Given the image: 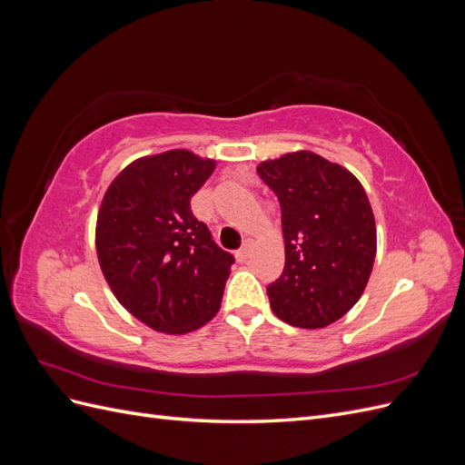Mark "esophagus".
Masks as SVG:
<instances>
[{"mask_svg": "<svg viewBox=\"0 0 465 465\" xmlns=\"http://www.w3.org/2000/svg\"><path fill=\"white\" fill-rule=\"evenodd\" d=\"M250 252H252V242L246 241L241 250H236V260L238 262H246L250 258Z\"/></svg>", "mask_w": 465, "mask_h": 465, "instance_id": "obj_1", "label": "esophagus"}]
</instances>
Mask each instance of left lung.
<instances>
[{"label": "left lung", "mask_w": 465, "mask_h": 465, "mask_svg": "<svg viewBox=\"0 0 465 465\" xmlns=\"http://www.w3.org/2000/svg\"><path fill=\"white\" fill-rule=\"evenodd\" d=\"M258 174L281 203L285 270L267 287L272 311L291 326L320 330L362 297L376 258V223L362 184L312 151L262 161Z\"/></svg>", "instance_id": "8db88e82"}]
</instances>
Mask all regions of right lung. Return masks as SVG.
<instances>
[{"label":"right lung","mask_w":465,"mask_h":465,"mask_svg":"<svg viewBox=\"0 0 465 465\" xmlns=\"http://www.w3.org/2000/svg\"><path fill=\"white\" fill-rule=\"evenodd\" d=\"M215 166L188 149L147 154L110 182L98 207L94 244L106 283L154 331L190 333L221 308L234 258L190 209Z\"/></svg>","instance_id":"add662e5"}]
</instances>
